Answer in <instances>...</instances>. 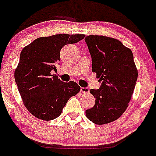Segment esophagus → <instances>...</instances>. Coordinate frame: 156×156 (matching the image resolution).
I'll list each match as a JSON object with an SVG mask.
<instances>
[{
  "label": "esophagus",
  "instance_id": "1",
  "mask_svg": "<svg viewBox=\"0 0 156 156\" xmlns=\"http://www.w3.org/2000/svg\"><path fill=\"white\" fill-rule=\"evenodd\" d=\"M80 91L82 93H89V89L87 87H80Z\"/></svg>",
  "mask_w": 156,
  "mask_h": 156
}]
</instances>
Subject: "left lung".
Here are the masks:
<instances>
[{"label":"left lung","instance_id":"1","mask_svg":"<svg viewBox=\"0 0 156 156\" xmlns=\"http://www.w3.org/2000/svg\"><path fill=\"white\" fill-rule=\"evenodd\" d=\"M92 60V71L101 83L90 90L95 98L93 108L86 110L87 119L102 125L119 119L128 107L137 80L131 50L119 41L105 36L86 37Z\"/></svg>","mask_w":156,"mask_h":156}]
</instances>
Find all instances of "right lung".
Returning a JSON list of instances; mask_svg holds the SVG:
<instances>
[{
	"label": "right lung",
	"mask_w": 156,
	"mask_h": 156,
	"mask_svg": "<svg viewBox=\"0 0 156 156\" xmlns=\"http://www.w3.org/2000/svg\"><path fill=\"white\" fill-rule=\"evenodd\" d=\"M84 37L83 34H56L37 38L23 48L15 80L32 115L46 121L56 119L69 99L80 91V87L76 83L61 81L52 72L57 71L62 48Z\"/></svg>",
	"instance_id": "1"
}]
</instances>
